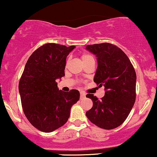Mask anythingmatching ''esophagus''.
I'll list each match as a JSON object with an SVG mask.
<instances>
[{"mask_svg":"<svg viewBox=\"0 0 157 157\" xmlns=\"http://www.w3.org/2000/svg\"><path fill=\"white\" fill-rule=\"evenodd\" d=\"M86 97V94H84L83 92H80V98H85Z\"/></svg>","mask_w":157,"mask_h":157,"instance_id":"34e87169","label":"esophagus"}]
</instances>
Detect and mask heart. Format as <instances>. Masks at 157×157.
Wrapping results in <instances>:
<instances>
[{
  "label": "heart",
  "mask_w": 157,
  "mask_h": 157,
  "mask_svg": "<svg viewBox=\"0 0 157 157\" xmlns=\"http://www.w3.org/2000/svg\"><path fill=\"white\" fill-rule=\"evenodd\" d=\"M81 59H82V63H84V62H86L88 60L93 59V57L91 56V55L88 54V53H83V54L81 56Z\"/></svg>",
  "instance_id": "b5f03b06"
}]
</instances>
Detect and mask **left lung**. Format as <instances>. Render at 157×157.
I'll use <instances>...</instances> for the list:
<instances>
[{
  "mask_svg": "<svg viewBox=\"0 0 157 157\" xmlns=\"http://www.w3.org/2000/svg\"><path fill=\"white\" fill-rule=\"evenodd\" d=\"M86 49L97 57L94 82L104 86L105 90L101 100L94 94H87L86 98L92 100L93 106L86 115L101 128H116L126 120L135 103V69L124 52L114 44H95L87 45Z\"/></svg>",
  "mask_w": 157,
  "mask_h": 157,
  "instance_id": "left-lung-1",
  "label": "left lung"
}]
</instances>
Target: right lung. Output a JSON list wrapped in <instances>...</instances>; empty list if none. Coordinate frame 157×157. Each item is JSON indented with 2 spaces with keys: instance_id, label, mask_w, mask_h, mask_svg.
Listing matches in <instances>:
<instances>
[{
  "instance_id": "add662e5",
  "label": "right lung",
  "mask_w": 157,
  "mask_h": 157,
  "mask_svg": "<svg viewBox=\"0 0 157 157\" xmlns=\"http://www.w3.org/2000/svg\"><path fill=\"white\" fill-rule=\"evenodd\" d=\"M75 48L48 43L36 50L25 65L18 85L23 111L31 124L42 132L63 126L80 99L79 91L63 92L56 81L65 76L66 57Z\"/></svg>"
}]
</instances>
